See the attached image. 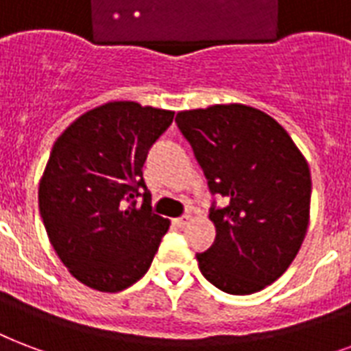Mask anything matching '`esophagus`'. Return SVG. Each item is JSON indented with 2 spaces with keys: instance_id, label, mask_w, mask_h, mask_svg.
Instances as JSON below:
<instances>
[{
  "instance_id": "34e87169",
  "label": "esophagus",
  "mask_w": 351,
  "mask_h": 351,
  "mask_svg": "<svg viewBox=\"0 0 351 351\" xmlns=\"http://www.w3.org/2000/svg\"><path fill=\"white\" fill-rule=\"evenodd\" d=\"M173 223H175L178 228H184V226H187V224L191 223V217H189V215H182V217L175 219Z\"/></svg>"
}]
</instances>
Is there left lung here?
I'll list each match as a JSON object with an SVG mask.
<instances>
[{
  "mask_svg": "<svg viewBox=\"0 0 351 351\" xmlns=\"http://www.w3.org/2000/svg\"><path fill=\"white\" fill-rule=\"evenodd\" d=\"M213 195L217 235L197 254L202 276L230 294L276 282L300 250L309 224L311 173L287 130L247 104H213L176 114Z\"/></svg>",
  "mask_w": 351,
  "mask_h": 351,
  "instance_id": "obj_1",
  "label": "left lung"
}]
</instances>
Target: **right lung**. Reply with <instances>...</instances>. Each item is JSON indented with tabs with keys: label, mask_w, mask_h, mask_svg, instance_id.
Listing matches in <instances>:
<instances>
[{
	"label": "right lung",
	"mask_w": 351,
	"mask_h": 351,
	"mask_svg": "<svg viewBox=\"0 0 351 351\" xmlns=\"http://www.w3.org/2000/svg\"><path fill=\"white\" fill-rule=\"evenodd\" d=\"M175 112L110 101L77 117L51 149L40 178L45 232L69 274L117 293L152 263L169 221L151 210L143 164ZM146 189L144 204L135 197Z\"/></svg>",
	"instance_id": "obj_1"
}]
</instances>
